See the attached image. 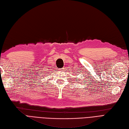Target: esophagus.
<instances>
[{
  "label": "esophagus",
  "instance_id": "34e87169",
  "mask_svg": "<svg viewBox=\"0 0 129 129\" xmlns=\"http://www.w3.org/2000/svg\"><path fill=\"white\" fill-rule=\"evenodd\" d=\"M63 69H64V68H61V69L60 70H61V71H63Z\"/></svg>",
  "mask_w": 129,
  "mask_h": 129
}]
</instances>
